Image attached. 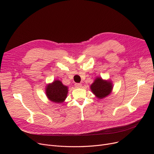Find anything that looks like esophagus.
I'll return each instance as SVG.
<instances>
[{
	"instance_id": "1",
	"label": "esophagus",
	"mask_w": 154,
	"mask_h": 154,
	"mask_svg": "<svg viewBox=\"0 0 154 154\" xmlns=\"http://www.w3.org/2000/svg\"><path fill=\"white\" fill-rule=\"evenodd\" d=\"M75 87H76V88H80L82 87V84H80V83H76L75 84Z\"/></svg>"
}]
</instances>
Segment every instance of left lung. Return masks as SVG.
<instances>
[{
	"label": "left lung",
	"instance_id": "left-lung-1",
	"mask_svg": "<svg viewBox=\"0 0 154 154\" xmlns=\"http://www.w3.org/2000/svg\"><path fill=\"white\" fill-rule=\"evenodd\" d=\"M112 88L113 85L110 80H105L100 77H97L91 85L92 92L99 99L107 97L111 93Z\"/></svg>",
	"mask_w": 154,
	"mask_h": 154
}]
</instances>
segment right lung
Returning a JSON list of instances; mask_svg holds the SVG:
<instances>
[{
    "mask_svg": "<svg viewBox=\"0 0 154 154\" xmlns=\"http://www.w3.org/2000/svg\"><path fill=\"white\" fill-rule=\"evenodd\" d=\"M45 93L47 98L51 101L62 103L67 98L68 87L63 85L59 80H57L47 85Z\"/></svg>",
    "mask_w": 154,
    "mask_h": 154,
    "instance_id": "obj_1",
    "label": "right lung"
}]
</instances>
